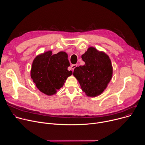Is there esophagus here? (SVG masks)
<instances>
[{"label": "esophagus", "instance_id": "obj_1", "mask_svg": "<svg viewBox=\"0 0 145 145\" xmlns=\"http://www.w3.org/2000/svg\"><path fill=\"white\" fill-rule=\"evenodd\" d=\"M77 66H78L77 65H72L71 66V69H72V70L73 71V70L74 69L77 67Z\"/></svg>", "mask_w": 145, "mask_h": 145}]
</instances>
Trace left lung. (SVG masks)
<instances>
[{
	"mask_svg": "<svg viewBox=\"0 0 145 145\" xmlns=\"http://www.w3.org/2000/svg\"><path fill=\"white\" fill-rule=\"evenodd\" d=\"M82 59L85 64L76 67L73 76L86 96L101 95L112 78L113 67L109 56L103 51L89 47Z\"/></svg>",
	"mask_w": 145,
	"mask_h": 145,
	"instance_id": "8db88e82",
	"label": "left lung"
}]
</instances>
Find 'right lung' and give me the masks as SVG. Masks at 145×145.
I'll list each match as a JSON object with an SVG mask.
<instances>
[{
	"label": "right lung",
	"instance_id": "obj_1",
	"mask_svg": "<svg viewBox=\"0 0 145 145\" xmlns=\"http://www.w3.org/2000/svg\"><path fill=\"white\" fill-rule=\"evenodd\" d=\"M70 66L65 52L52 54L49 50L37 55L33 60L30 76L36 87L44 94L52 96L62 88L67 78L72 74L68 71Z\"/></svg>",
	"mask_w": 145,
	"mask_h": 145
}]
</instances>
